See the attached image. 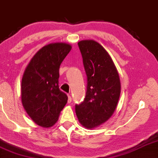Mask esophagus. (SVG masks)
I'll use <instances>...</instances> for the list:
<instances>
[{
    "mask_svg": "<svg viewBox=\"0 0 158 158\" xmlns=\"http://www.w3.org/2000/svg\"><path fill=\"white\" fill-rule=\"evenodd\" d=\"M68 103H71V102H72V98H71V95H70V94H68Z\"/></svg>",
    "mask_w": 158,
    "mask_h": 158,
    "instance_id": "34e87169",
    "label": "esophagus"
}]
</instances>
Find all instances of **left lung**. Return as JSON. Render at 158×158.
Returning <instances> with one entry per match:
<instances>
[{
  "label": "left lung",
  "mask_w": 158,
  "mask_h": 158,
  "mask_svg": "<svg viewBox=\"0 0 158 158\" xmlns=\"http://www.w3.org/2000/svg\"><path fill=\"white\" fill-rule=\"evenodd\" d=\"M87 75L86 96L76 104V114L83 127L96 128L107 121L116 109L121 82L116 68L107 51L97 42L78 43Z\"/></svg>",
  "instance_id": "1"
}]
</instances>
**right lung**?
<instances>
[{"instance_id":"1","label":"right lung","mask_w":158,"mask_h":158,"mask_svg":"<svg viewBox=\"0 0 158 158\" xmlns=\"http://www.w3.org/2000/svg\"><path fill=\"white\" fill-rule=\"evenodd\" d=\"M71 50V45L64 43L45 45L25 70L21 81L22 104L39 126L47 128L54 125L67 103V95L59 88V70Z\"/></svg>"}]
</instances>
